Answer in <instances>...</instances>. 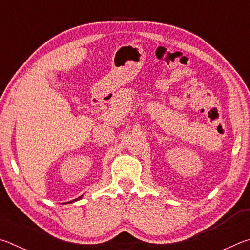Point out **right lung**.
<instances>
[{
  "instance_id": "1",
  "label": "right lung",
  "mask_w": 250,
  "mask_h": 250,
  "mask_svg": "<svg viewBox=\"0 0 250 250\" xmlns=\"http://www.w3.org/2000/svg\"><path fill=\"white\" fill-rule=\"evenodd\" d=\"M80 198H82V196H79V197H78V198H76V200H74V201H73V202H76V201H77V200H80ZM67 203H68V202H67ZM69 203H71V201H70V202H69Z\"/></svg>"
}]
</instances>
